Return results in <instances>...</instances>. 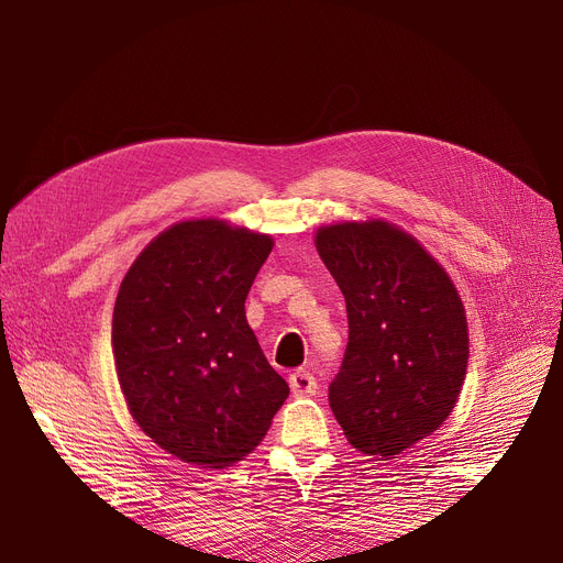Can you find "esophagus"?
Returning <instances> with one entry per match:
<instances>
[{
	"label": "esophagus",
	"mask_w": 563,
	"mask_h": 563,
	"mask_svg": "<svg viewBox=\"0 0 563 563\" xmlns=\"http://www.w3.org/2000/svg\"><path fill=\"white\" fill-rule=\"evenodd\" d=\"M289 388L294 397H310L317 393V380L308 369H297L289 374Z\"/></svg>",
	"instance_id": "1"
}]
</instances>
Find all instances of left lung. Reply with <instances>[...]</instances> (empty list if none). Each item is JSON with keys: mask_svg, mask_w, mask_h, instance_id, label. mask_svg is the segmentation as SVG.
<instances>
[{"mask_svg": "<svg viewBox=\"0 0 563 563\" xmlns=\"http://www.w3.org/2000/svg\"><path fill=\"white\" fill-rule=\"evenodd\" d=\"M319 257L340 285L349 342L329 388L346 440L395 459L454 410L467 369V319L450 274L383 219L317 228Z\"/></svg>", "mask_w": 563, "mask_h": 563, "instance_id": "obj_1", "label": "left lung"}]
</instances>
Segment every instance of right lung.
I'll return each mask as SVG.
<instances>
[{
  "instance_id": "1",
  "label": "right lung",
  "mask_w": 563,
  "mask_h": 563,
  "mask_svg": "<svg viewBox=\"0 0 563 563\" xmlns=\"http://www.w3.org/2000/svg\"><path fill=\"white\" fill-rule=\"evenodd\" d=\"M274 240L221 219L180 221L147 244L118 289L111 344L141 431L191 465L251 454L289 395L246 321Z\"/></svg>"
}]
</instances>
